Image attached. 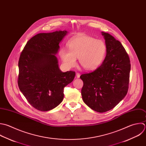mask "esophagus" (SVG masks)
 Wrapping results in <instances>:
<instances>
[{"label": "esophagus", "mask_w": 146, "mask_h": 146, "mask_svg": "<svg viewBox=\"0 0 146 146\" xmlns=\"http://www.w3.org/2000/svg\"><path fill=\"white\" fill-rule=\"evenodd\" d=\"M76 76L77 78H80V74L79 73H76Z\"/></svg>", "instance_id": "1"}]
</instances>
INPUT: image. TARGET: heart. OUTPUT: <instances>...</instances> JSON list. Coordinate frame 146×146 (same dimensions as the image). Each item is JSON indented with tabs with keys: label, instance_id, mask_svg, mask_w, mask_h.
Returning a JSON list of instances; mask_svg holds the SVG:
<instances>
[{
	"label": "heart",
	"instance_id": "b5f03b06",
	"mask_svg": "<svg viewBox=\"0 0 146 146\" xmlns=\"http://www.w3.org/2000/svg\"><path fill=\"white\" fill-rule=\"evenodd\" d=\"M69 50L62 48L60 57L67 68L74 66L78 58L80 64L87 70L97 68L102 62L106 52V46L101 40L85 35L79 36L68 44Z\"/></svg>",
	"mask_w": 146,
	"mask_h": 146
}]
</instances>
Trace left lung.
Returning a JSON list of instances; mask_svg holds the SVG:
<instances>
[{
  "label": "left lung",
  "mask_w": 146,
  "mask_h": 146,
  "mask_svg": "<svg viewBox=\"0 0 146 146\" xmlns=\"http://www.w3.org/2000/svg\"><path fill=\"white\" fill-rule=\"evenodd\" d=\"M101 33L106 46L105 58L94 71L80 76L84 82L83 101L98 113L110 110L125 98L131 69L129 57L121 42L108 33Z\"/></svg>",
  "instance_id": "1"
}]
</instances>
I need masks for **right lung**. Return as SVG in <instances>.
<instances>
[{"mask_svg":"<svg viewBox=\"0 0 146 146\" xmlns=\"http://www.w3.org/2000/svg\"><path fill=\"white\" fill-rule=\"evenodd\" d=\"M66 31L40 33L26 44L19 58L18 86L28 102L38 110L47 111L64 98V88L71 83L74 72H62L56 56Z\"/></svg>","mask_w":146,"mask_h":146,"instance_id":"right-lung-1","label":"right lung"}]
</instances>
